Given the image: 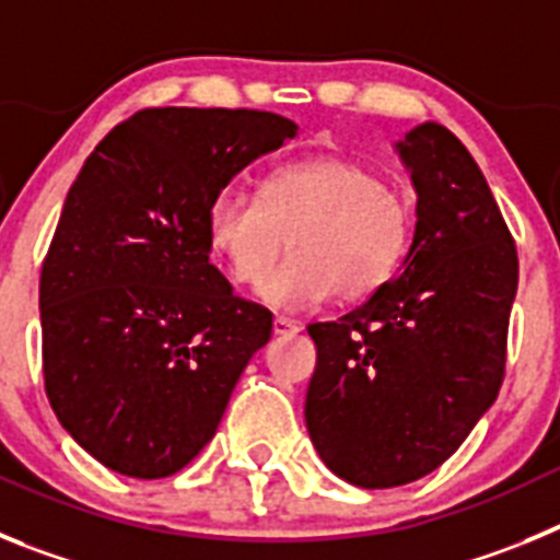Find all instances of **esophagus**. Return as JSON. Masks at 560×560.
<instances>
[{"mask_svg":"<svg viewBox=\"0 0 560 560\" xmlns=\"http://www.w3.org/2000/svg\"><path fill=\"white\" fill-rule=\"evenodd\" d=\"M300 330V325L289 316H275V336H294Z\"/></svg>","mask_w":560,"mask_h":560,"instance_id":"34e87169","label":"esophagus"}]
</instances>
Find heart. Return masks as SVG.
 Segmentation results:
<instances>
[{
	"instance_id": "1",
	"label": "heart",
	"mask_w": 560,
	"mask_h": 560,
	"mask_svg": "<svg viewBox=\"0 0 560 560\" xmlns=\"http://www.w3.org/2000/svg\"><path fill=\"white\" fill-rule=\"evenodd\" d=\"M409 235V201L341 156L291 162L269 173L260 196L221 190L210 207V241L237 283H262L292 237L295 255L260 285L277 308L368 300L395 277Z\"/></svg>"
}]
</instances>
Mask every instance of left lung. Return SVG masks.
<instances>
[{"label":"left lung","mask_w":560,"mask_h":560,"mask_svg":"<svg viewBox=\"0 0 560 560\" xmlns=\"http://www.w3.org/2000/svg\"><path fill=\"white\" fill-rule=\"evenodd\" d=\"M395 153L418 192L398 275L336 323L308 325L305 427L359 488L427 477L491 409L518 285L516 244L468 148L427 120Z\"/></svg>","instance_id":"1"}]
</instances>
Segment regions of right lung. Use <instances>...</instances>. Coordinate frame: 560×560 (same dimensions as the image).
<instances>
[{
    "label": "right lung",
    "mask_w": 560,
    "mask_h": 560,
    "mask_svg": "<svg viewBox=\"0 0 560 560\" xmlns=\"http://www.w3.org/2000/svg\"><path fill=\"white\" fill-rule=\"evenodd\" d=\"M294 137L269 112L145 108L69 187L38 289L44 387L61 427L112 471L185 468L269 341V311L210 264V207Z\"/></svg>",
    "instance_id": "1"
}]
</instances>
